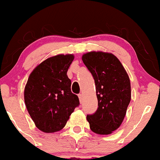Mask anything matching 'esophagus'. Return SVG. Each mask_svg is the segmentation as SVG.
I'll list each match as a JSON object with an SVG mask.
<instances>
[{
    "instance_id": "obj_1",
    "label": "esophagus",
    "mask_w": 160,
    "mask_h": 160,
    "mask_svg": "<svg viewBox=\"0 0 160 160\" xmlns=\"http://www.w3.org/2000/svg\"><path fill=\"white\" fill-rule=\"evenodd\" d=\"M78 97H79V100H80V102L81 103L82 100H83V95L82 94H79L78 95Z\"/></svg>"
}]
</instances>
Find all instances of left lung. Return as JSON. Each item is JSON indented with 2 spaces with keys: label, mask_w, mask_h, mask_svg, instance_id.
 <instances>
[{
  "label": "left lung",
  "mask_w": 160,
  "mask_h": 160,
  "mask_svg": "<svg viewBox=\"0 0 160 160\" xmlns=\"http://www.w3.org/2000/svg\"><path fill=\"white\" fill-rule=\"evenodd\" d=\"M82 60L94 78L98 100L96 112L87 116L90 129L99 135L112 134L121 125L131 101L128 75L112 53L89 52Z\"/></svg>",
  "instance_id": "1"
}]
</instances>
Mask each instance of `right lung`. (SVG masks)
<instances>
[{"label":"right lung","instance_id":"add662e5","mask_svg":"<svg viewBox=\"0 0 160 160\" xmlns=\"http://www.w3.org/2000/svg\"><path fill=\"white\" fill-rule=\"evenodd\" d=\"M73 54L46 59L32 70L24 88V103L36 127L46 133L63 129L80 101L67 76Z\"/></svg>","mask_w":160,"mask_h":160}]
</instances>
